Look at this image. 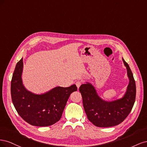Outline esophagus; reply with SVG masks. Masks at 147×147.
Here are the masks:
<instances>
[{
  "label": "esophagus",
  "mask_w": 147,
  "mask_h": 147,
  "mask_svg": "<svg viewBox=\"0 0 147 147\" xmlns=\"http://www.w3.org/2000/svg\"><path fill=\"white\" fill-rule=\"evenodd\" d=\"M75 84H76V85H77V88H80V86L82 85V82L81 81H77V82H76V83H75Z\"/></svg>",
  "instance_id": "esophagus-1"
}]
</instances>
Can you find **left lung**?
I'll return each mask as SVG.
<instances>
[{
  "label": "left lung",
  "mask_w": 147,
  "mask_h": 147,
  "mask_svg": "<svg viewBox=\"0 0 147 147\" xmlns=\"http://www.w3.org/2000/svg\"><path fill=\"white\" fill-rule=\"evenodd\" d=\"M123 61L126 67L129 83L125 95L121 99L105 102L97 94L91 84H83L80 87L84 111L88 119L96 126L106 127L118 125L128 116L134 104L136 82L129 66L123 59Z\"/></svg>",
  "instance_id": "obj_1"
}]
</instances>
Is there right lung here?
Segmentation results:
<instances>
[{
    "instance_id": "right-lung-1",
    "label": "right lung",
    "mask_w": 147,
    "mask_h": 147,
    "mask_svg": "<svg viewBox=\"0 0 147 147\" xmlns=\"http://www.w3.org/2000/svg\"><path fill=\"white\" fill-rule=\"evenodd\" d=\"M22 58L16 65L11 82V100L20 116L31 125L49 126L62 117L70 94L77 90L75 84L69 87H56L45 94L37 95L23 85Z\"/></svg>"
}]
</instances>
